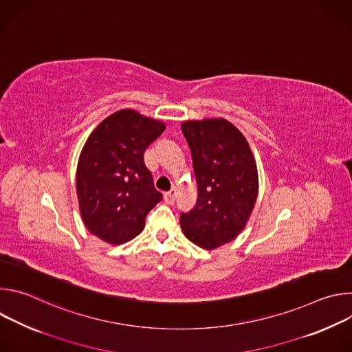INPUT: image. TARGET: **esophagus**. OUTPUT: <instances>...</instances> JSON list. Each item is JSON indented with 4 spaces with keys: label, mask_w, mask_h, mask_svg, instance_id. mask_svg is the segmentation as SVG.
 <instances>
[{
    "label": "esophagus",
    "mask_w": 352,
    "mask_h": 352,
    "mask_svg": "<svg viewBox=\"0 0 352 352\" xmlns=\"http://www.w3.org/2000/svg\"><path fill=\"white\" fill-rule=\"evenodd\" d=\"M175 195H177V190H175L174 188H173L170 192L164 193V200H166V204H168V205L174 204V200H175Z\"/></svg>",
    "instance_id": "1"
}]
</instances>
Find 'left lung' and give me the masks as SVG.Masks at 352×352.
Wrapping results in <instances>:
<instances>
[{
	"label": "left lung",
	"instance_id": "obj_1",
	"mask_svg": "<svg viewBox=\"0 0 352 352\" xmlns=\"http://www.w3.org/2000/svg\"><path fill=\"white\" fill-rule=\"evenodd\" d=\"M181 129L190 148L197 200L181 213L179 224L189 241L214 249L236 238L254 210L256 162L245 136L227 120L186 121Z\"/></svg>",
	"mask_w": 352,
	"mask_h": 352
}]
</instances>
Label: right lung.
Segmentation results:
<instances>
[{
	"instance_id": "add662e5",
	"label": "right lung",
	"mask_w": 352,
	"mask_h": 352,
	"mask_svg": "<svg viewBox=\"0 0 352 352\" xmlns=\"http://www.w3.org/2000/svg\"><path fill=\"white\" fill-rule=\"evenodd\" d=\"M166 129L135 110H120L87 138L78 162L76 193L83 224L100 239L120 245L139 235L163 195L143 155Z\"/></svg>"
}]
</instances>
